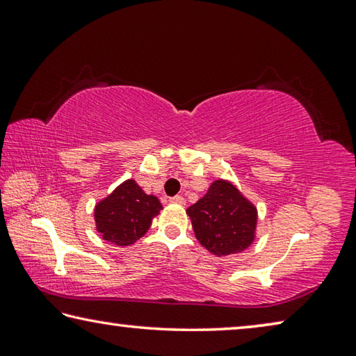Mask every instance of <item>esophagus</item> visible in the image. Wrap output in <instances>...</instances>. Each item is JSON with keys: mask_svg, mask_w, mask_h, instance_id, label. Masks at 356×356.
Listing matches in <instances>:
<instances>
[{"mask_svg": "<svg viewBox=\"0 0 356 356\" xmlns=\"http://www.w3.org/2000/svg\"><path fill=\"white\" fill-rule=\"evenodd\" d=\"M170 201H171V202H174V204H180V206H184V204H185V197H184V196H180V195H177V196L171 197Z\"/></svg>", "mask_w": 356, "mask_h": 356, "instance_id": "1", "label": "esophagus"}]
</instances>
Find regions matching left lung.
<instances>
[{
    "mask_svg": "<svg viewBox=\"0 0 356 356\" xmlns=\"http://www.w3.org/2000/svg\"><path fill=\"white\" fill-rule=\"evenodd\" d=\"M186 213L200 243L218 257L242 252L254 240L257 210L227 180H215Z\"/></svg>",
    "mask_w": 356,
    "mask_h": 356,
    "instance_id": "8db88e82",
    "label": "left lung"
}]
</instances>
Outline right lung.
I'll return each mask as SVG.
<instances>
[{
  "instance_id": "right-lung-1",
  "label": "right lung",
  "mask_w": 356,
  "mask_h": 356,
  "mask_svg": "<svg viewBox=\"0 0 356 356\" xmlns=\"http://www.w3.org/2000/svg\"><path fill=\"white\" fill-rule=\"evenodd\" d=\"M160 210L159 197L146 195L135 180L129 179L95 206V226L106 242L129 246L149 231Z\"/></svg>"
}]
</instances>
